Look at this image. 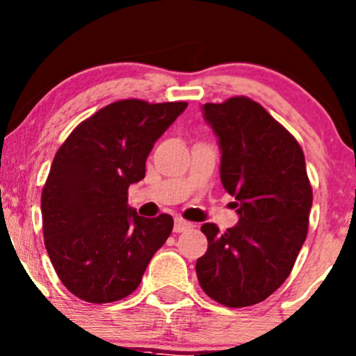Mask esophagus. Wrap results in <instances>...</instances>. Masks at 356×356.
Instances as JSON below:
<instances>
[{
    "label": "esophagus",
    "mask_w": 356,
    "mask_h": 356,
    "mask_svg": "<svg viewBox=\"0 0 356 356\" xmlns=\"http://www.w3.org/2000/svg\"><path fill=\"white\" fill-rule=\"evenodd\" d=\"M189 228H193V222L182 220V218H175L174 233H182V232H186V229H189Z\"/></svg>",
    "instance_id": "obj_1"
}]
</instances>
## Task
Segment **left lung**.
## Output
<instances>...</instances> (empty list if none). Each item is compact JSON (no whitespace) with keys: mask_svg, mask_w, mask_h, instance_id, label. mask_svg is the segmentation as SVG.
Listing matches in <instances>:
<instances>
[{"mask_svg":"<svg viewBox=\"0 0 356 356\" xmlns=\"http://www.w3.org/2000/svg\"><path fill=\"white\" fill-rule=\"evenodd\" d=\"M201 109L218 136L221 184L236 199L240 220L225 233L213 222L201 226L208 252L196 261L197 280L222 306H252L282 286L306 240V160L294 136L248 97Z\"/></svg>","mask_w":356,"mask_h":356,"instance_id":"8db88e82","label":"left lung"}]
</instances>
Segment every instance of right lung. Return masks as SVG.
Instances as JSON below:
<instances>
[{
	"instance_id": "1",
	"label": "right lung",
	"mask_w": 356,
	"mask_h": 356,
	"mask_svg": "<svg viewBox=\"0 0 356 356\" xmlns=\"http://www.w3.org/2000/svg\"><path fill=\"white\" fill-rule=\"evenodd\" d=\"M186 108L116 101L58 148L42 193V220L50 261L76 298L104 304L130 296L169 238L170 214L138 216L128 187L145 177L154 143Z\"/></svg>"
}]
</instances>
